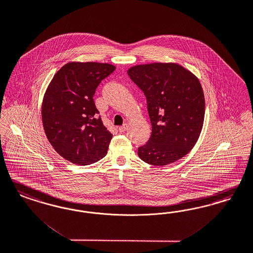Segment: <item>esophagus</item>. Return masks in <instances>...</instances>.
Returning a JSON list of instances; mask_svg holds the SVG:
<instances>
[{"instance_id": "esophagus-1", "label": "esophagus", "mask_w": 253, "mask_h": 253, "mask_svg": "<svg viewBox=\"0 0 253 253\" xmlns=\"http://www.w3.org/2000/svg\"><path fill=\"white\" fill-rule=\"evenodd\" d=\"M127 127H128V124L124 123L122 126L119 127V131H121V132H124V131L127 130Z\"/></svg>"}]
</instances>
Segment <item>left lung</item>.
I'll list each match as a JSON object with an SVG mask.
<instances>
[{"label":"left lung","mask_w":253,"mask_h":253,"mask_svg":"<svg viewBox=\"0 0 253 253\" xmlns=\"http://www.w3.org/2000/svg\"><path fill=\"white\" fill-rule=\"evenodd\" d=\"M127 73L146 95L152 125L148 142L138 148L140 159L165 166L183 158L203 129L206 104L199 79L175 62L138 64Z\"/></svg>","instance_id":"left-lung-1"}]
</instances>
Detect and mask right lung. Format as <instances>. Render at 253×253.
<instances>
[{
	"instance_id": "1",
	"label": "right lung",
	"mask_w": 253,
	"mask_h": 253,
	"mask_svg": "<svg viewBox=\"0 0 253 253\" xmlns=\"http://www.w3.org/2000/svg\"><path fill=\"white\" fill-rule=\"evenodd\" d=\"M116 67L109 63L71 61L59 70L44 92L42 122L59 155L79 166L105 157L112 133L98 117L93 95Z\"/></svg>"
}]
</instances>
